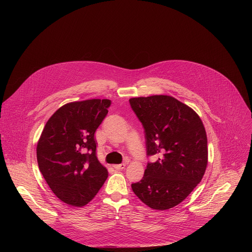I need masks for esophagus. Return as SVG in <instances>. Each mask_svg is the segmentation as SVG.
<instances>
[{"label":"esophagus","mask_w":252,"mask_h":252,"mask_svg":"<svg viewBox=\"0 0 252 252\" xmlns=\"http://www.w3.org/2000/svg\"><path fill=\"white\" fill-rule=\"evenodd\" d=\"M125 167H126V163H121V164H115V165H114V168H116L117 170L124 169Z\"/></svg>","instance_id":"34e87169"}]
</instances>
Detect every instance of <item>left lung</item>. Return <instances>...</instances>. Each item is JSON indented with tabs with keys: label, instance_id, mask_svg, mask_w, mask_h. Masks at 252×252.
Segmentation results:
<instances>
[{
	"label": "left lung",
	"instance_id": "obj_1",
	"mask_svg": "<svg viewBox=\"0 0 252 252\" xmlns=\"http://www.w3.org/2000/svg\"><path fill=\"white\" fill-rule=\"evenodd\" d=\"M132 111L146 133L149 162L134 194L153 209L165 210L185 200L201 182L207 166V137L198 115L170 95L131 97Z\"/></svg>",
	"mask_w": 252,
	"mask_h": 252
}]
</instances>
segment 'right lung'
Masks as SVG:
<instances>
[{
    "mask_svg": "<svg viewBox=\"0 0 252 252\" xmlns=\"http://www.w3.org/2000/svg\"><path fill=\"white\" fill-rule=\"evenodd\" d=\"M110 105V99L99 98L68 102L42 131L37 145L40 171L55 195L68 205L89 203L107 178L96 158L94 132Z\"/></svg>",
    "mask_w": 252,
    "mask_h": 252,
    "instance_id": "right-lung-1",
    "label": "right lung"
}]
</instances>
